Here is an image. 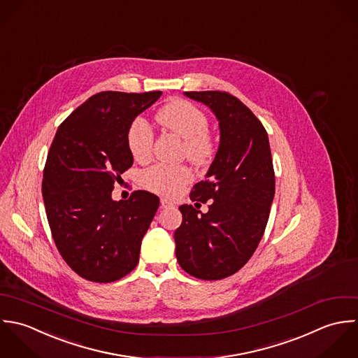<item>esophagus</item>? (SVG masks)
Instances as JSON below:
<instances>
[{
	"label": "esophagus",
	"mask_w": 358,
	"mask_h": 358,
	"mask_svg": "<svg viewBox=\"0 0 358 358\" xmlns=\"http://www.w3.org/2000/svg\"><path fill=\"white\" fill-rule=\"evenodd\" d=\"M171 206H173V202H170L169 199H166V198L160 199V208L162 209H167V208H171Z\"/></svg>",
	"instance_id": "34e87169"
}]
</instances>
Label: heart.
Returning <instances> with one entry per match:
<instances>
[{
    "label": "heart",
    "instance_id": "heart-1",
    "mask_svg": "<svg viewBox=\"0 0 358 358\" xmlns=\"http://www.w3.org/2000/svg\"><path fill=\"white\" fill-rule=\"evenodd\" d=\"M156 122L166 130L178 136L185 146L187 157L198 164H208L215 155V143L209 134L206 115L184 99H174L163 106ZM153 136L141 120H136L127 133V145L136 160H146L150 156ZM191 171L185 166L155 164L143 176V184L152 192L160 195H176L191 181Z\"/></svg>",
    "mask_w": 358,
    "mask_h": 358
}]
</instances>
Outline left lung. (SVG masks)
<instances>
[{
	"instance_id": "8db88e82",
	"label": "left lung",
	"mask_w": 358,
	"mask_h": 358,
	"mask_svg": "<svg viewBox=\"0 0 358 358\" xmlns=\"http://www.w3.org/2000/svg\"><path fill=\"white\" fill-rule=\"evenodd\" d=\"M185 96L210 108L218 120L220 145L206 180L189 198L210 202L208 214L180 206L174 232L177 262L189 275L215 281L239 271L263 238L275 194L268 136L252 110L224 91H188Z\"/></svg>"
}]
</instances>
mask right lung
Masks as SVG:
<instances>
[{
  "mask_svg": "<svg viewBox=\"0 0 358 358\" xmlns=\"http://www.w3.org/2000/svg\"><path fill=\"white\" fill-rule=\"evenodd\" d=\"M162 91H103L88 98L58 127L43 177V196L55 245L80 277L113 282L130 274L159 208V198L134 191L113 201L115 182L133 166L127 133Z\"/></svg>",
  "mask_w": 358,
  "mask_h": 358,
  "instance_id": "right-lung-1",
  "label": "right lung"
}]
</instances>
